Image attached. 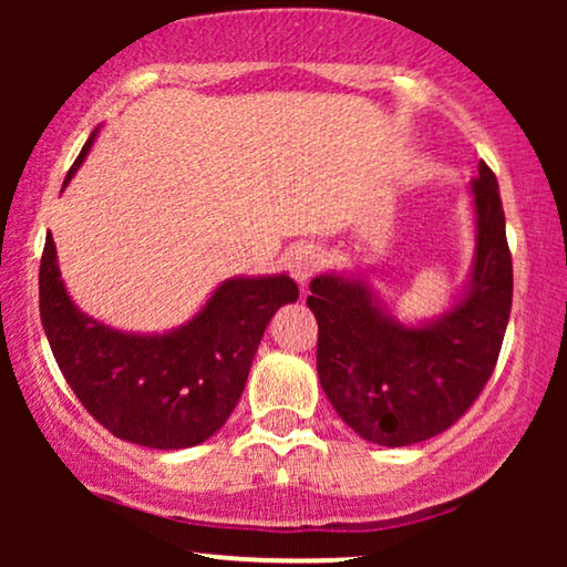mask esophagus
Wrapping results in <instances>:
<instances>
[{"instance_id": "obj_1", "label": "esophagus", "mask_w": 567, "mask_h": 567, "mask_svg": "<svg viewBox=\"0 0 567 567\" xmlns=\"http://www.w3.org/2000/svg\"><path fill=\"white\" fill-rule=\"evenodd\" d=\"M286 268L297 284H307L322 268V252L315 245H299L286 255Z\"/></svg>"}]
</instances>
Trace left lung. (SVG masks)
Returning a JSON list of instances; mask_svg holds the SVG:
<instances>
[{"mask_svg":"<svg viewBox=\"0 0 567 567\" xmlns=\"http://www.w3.org/2000/svg\"><path fill=\"white\" fill-rule=\"evenodd\" d=\"M475 252L439 315L405 322L363 270H328L309 281L320 324L317 374L348 429L379 446L439 436L467 413L498 361L514 297L498 181L485 162L470 183Z\"/></svg>","mask_w":567,"mask_h":567,"instance_id":"obj_1","label":"left lung"}]
</instances>
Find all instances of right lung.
<instances>
[{
	"instance_id": "right-lung-1",
	"label": "right lung",
	"mask_w": 567,
	"mask_h": 567,
	"mask_svg": "<svg viewBox=\"0 0 567 567\" xmlns=\"http://www.w3.org/2000/svg\"><path fill=\"white\" fill-rule=\"evenodd\" d=\"M100 134L92 131L61 190ZM41 322L66 384L113 436L150 449L204 444L243 398L262 332L299 299L286 274L231 276L188 322L165 332H131L95 320L69 297L51 231L41 258Z\"/></svg>"
}]
</instances>
